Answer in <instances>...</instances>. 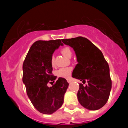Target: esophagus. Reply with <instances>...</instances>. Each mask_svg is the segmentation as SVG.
<instances>
[{
    "label": "esophagus",
    "mask_w": 128,
    "mask_h": 128,
    "mask_svg": "<svg viewBox=\"0 0 128 128\" xmlns=\"http://www.w3.org/2000/svg\"><path fill=\"white\" fill-rule=\"evenodd\" d=\"M67 81H68V83H70V82H72V80L70 79V78H68V79H67Z\"/></svg>",
    "instance_id": "obj_1"
}]
</instances>
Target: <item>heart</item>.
I'll return each mask as SVG.
<instances>
[{
    "label": "heart",
    "instance_id": "heart-1",
    "mask_svg": "<svg viewBox=\"0 0 128 128\" xmlns=\"http://www.w3.org/2000/svg\"><path fill=\"white\" fill-rule=\"evenodd\" d=\"M60 52L64 56L67 58H70L72 56V50H70V48L69 47H64L61 49ZM50 64L51 66L54 67L55 65L54 63V56H52L50 58ZM72 70V68L71 67H67V68H60L58 69L56 72V74L58 77H62V78H68L71 74Z\"/></svg>",
    "mask_w": 128,
    "mask_h": 128
}]
</instances>
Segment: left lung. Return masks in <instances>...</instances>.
<instances>
[{
	"label": "left lung",
	"mask_w": 128,
	"mask_h": 128,
	"mask_svg": "<svg viewBox=\"0 0 128 128\" xmlns=\"http://www.w3.org/2000/svg\"><path fill=\"white\" fill-rule=\"evenodd\" d=\"M74 49L78 64L72 77L87 84H79L77 98L80 104L90 110H96L106 104L112 88L110 68L102 51L86 38L78 36L62 40Z\"/></svg>",
	"instance_id": "8db88e82"
}]
</instances>
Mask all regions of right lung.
<instances>
[{
  "instance_id": "1",
  "label": "right lung",
  "mask_w": 128,
  "mask_h": 128,
  "mask_svg": "<svg viewBox=\"0 0 128 128\" xmlns=\"http://www.w3.org/2000/svg\"><path fill=\"white\" fill-rule=\"evenodd\" d=\"M60 40L41 41L32 44L23 64V82L26 94L34 108L43 114H52L62 105L64 96L69 84L52 74L50 58L55 50L62 45Z\"/></svg>"
}]
</instances>
